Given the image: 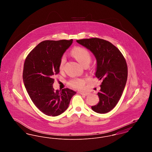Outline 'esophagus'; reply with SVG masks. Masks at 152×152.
I'll return each instance as SVG.
<instances>
[{"mask_svg":"<svg viewBox=\"0 0 152 152\" xmlns=\"http://www.w3.org/2000/svg\"><path fill=\"white\" fill-rule=\"evenodd\" d=\"M79 94L81 95H84V96H87L88 94H87V93H84V92H80Z\"/></svg>","mask_w":152,"mask_h":152,"instance_id":"34e87169","label":"esophagus"}]
</instances>
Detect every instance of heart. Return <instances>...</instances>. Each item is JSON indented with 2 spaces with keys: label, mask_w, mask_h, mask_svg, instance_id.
I'll list each match as a JSON object with an SVG mask.
<instances>
[{
  "label": "heart",
  "mask_w": 152,
  "mask_h": 152,
  "mask_svg": "<svg viewBox=\"0 0 152 152\" xmlns=\"http://www.w3.org/2000/svg\"><path fill=\"white\" fill-rule=\"evenodd\" d=\"M71 55L75 58L83 66L88 65L91 60V55L86 48L82 47H76L71 51ZM66 62V58L63 56L60 61L59 69H63ZM86 83V80L83 78H74L68 82V84L73 88L83 90L84 89Z\"/></svg>",
  "instance_id": "obj_1"
}]
</instances>
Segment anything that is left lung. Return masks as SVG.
I'll list each match as a JSON object with an SVG mask.
<instances>
[{
	"label": "left lung",
	"mask_w": 152,
	"mask_h": 152,
	"mask_svg": "<svg viewBox=\"0 0 152 152\" xmlns=\"http://www.w3.org/2000/svg\"><path fill=\"white\" fill-rule=\"evenodd\" d=\"M76 42L91 51L97 60L96 77L101 80L98 92L99 102L92 109L106 113L115 107L121 98L128 77V66L120 51L108 41L100 38L77 40Z\"/></svg>",
	"instance_id": "8db88e82"
}]
</instances>
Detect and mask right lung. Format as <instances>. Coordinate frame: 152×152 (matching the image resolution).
<instances>
[{
  "label": "right lung",
  "mask_w": 152,
  "mask_h": 152,
  "mask_svg": "<svg viewBox=\"0 0 152 152\" xmlns=\"http://www.w3.org/2000/svg\"><path fill=\"white\" fill-rule=\"evenodd\" d=\"M70 40H45L26 58L23 80L35 105L47 116H57L68 108L76 92L68 88L55 91L53 76L60 72V58L72 43Z\"/></svg>",
  "instance_id": "1"
}]
</instances>
